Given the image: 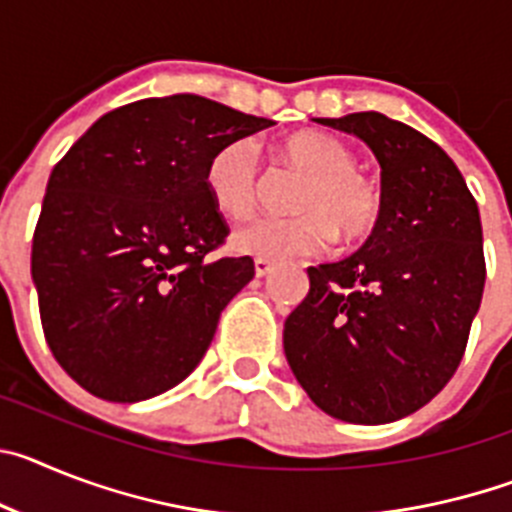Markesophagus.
<instances>
[{
  "label": "esophagus",
  "instance_id": "34e87169",
  "mask_svg": "<svg viewBox=\"0 0 512 512\" xmlns=\"http://www.w3.org/2000/svg\"><path fill=\"white\" fill-rule=\"evenodd\" d=\"M256 277L259 279H264V277H269L271 271H274V264H271V261H264V259H256Z\"/></svg>",
  "mask_w": 512,
  "mask_h": 512
}]
</instances>
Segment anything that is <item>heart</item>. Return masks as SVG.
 Instances as JSON below:
<instances>
[{
  "label": "heart",
  "instance_id": "obj_1",
  "mask_svg": "<svg viewBox=\"0 0 512 512\" xmlns=\"http://www.w3.org/2000/svg\"><path fill=\"white\" fill-rule=\"evenodd\" d=\"M279 156L305 174L292 210L295 215H259L235 228L233 248L264 261L320 256L333 238L361 246L384 220V192L372 176L356 169V153L336 135L302 130L279 143ZM212 205L228 217H243L256 205L259 161L248 140H233L212 153L205 169Z\"/></svg>",
  "mask_w": 512,
  "mask_h": 512
}]
</instances>
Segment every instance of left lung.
I'll use <instances>...</instances> for the list:
<instances>
[{"instance_id": "8db88e82", "label": "left lung", "mask_w": 512, "mask_h": 512, "mask_svg": "<svg viewBox=\"0 0 512 512\" xmlns=\"http://www.w3.org/2000/svg\"><path fill=\"white\" fill-rule=\"evenodd\" d=\"M354 133L382 166L384 220L348 259L307 269L284 323V354L323 413L379 425L449 384L485 289L482 223L441 146L379 112L318 117Z\"/></svg>"}]
</instances>
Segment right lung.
<instances>
[{"mask_svg": "<svg viewBox=\"0 0 512 512\" xmlns=\"http://www.w3.org/2000/svg\"><path fill=\"white\" fill-rule=\"evenodd\" d=\"M197 94L99 117L53 166L33 235V282L53 356L110 402L187 379L253 259H215L230 228L212 205V153L271 128Z\"/></svg>", "mask_w": 512, "mask_h": 512, "instance_id": "add662e5", "label": "right lung"}]
</instances>
